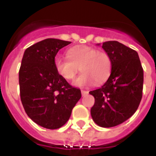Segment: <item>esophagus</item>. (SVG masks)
<instances>
[{
  "label": "esophagus",
  "mask_w": 156,
  "mask_h": 156,
  "mask_svg": "<svg viewBox=\"0 0 156 156\" xmlns=\"http://www.w3.org/2000/svg\"><path fill=\"white\" fill-rule=\"evenodd\" d=\"M81 93H82V95H83V96H85V95L88 94V91H86V90H82Z\"/></svg>",
  "instance_id": "1"
}]
</instances>
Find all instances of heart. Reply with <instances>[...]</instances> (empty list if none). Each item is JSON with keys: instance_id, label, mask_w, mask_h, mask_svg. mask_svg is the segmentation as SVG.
<instances>
[{"instance_id": "obj_1", "label": "heart", "mask_w": 156, "mask_h": 156, "mask_svg": "<svg viewBox=\"0 0 156 156\" xmlns=\"http://www.w3.org/2000/svg\"><path fill=\"white\" fill-rule=\"evenodd\" d=\"M67 58L56 57L55 69L66 80H73L79 70L82 73L75 80L74 84L83 87L92 83H105L110 76L112 60L105 51L87 46H78L68 49Z\"/></svg>"}]
</instances>
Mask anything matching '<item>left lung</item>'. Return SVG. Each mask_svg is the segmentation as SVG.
Segmentation results:
<instances>
[{
    "mask_svg": "<svg viewBox=\"0 0 156 156\" xmlns=\"http://www.w3.org/2000/svg\"><path fill=\"white\" fill-rule=\"evenodd\" d=\"M111 58V74L101 88L89 92L94 97L91 116L98 126L110 128L134 115L142 98L144 71L137 51L117 41L102 46Z\"/></svg>",
    "mask_w": 156,
    "mask_h": 156,
    "instance_id": "8db88e82",
    "label": "left lung"
}]
</instances>
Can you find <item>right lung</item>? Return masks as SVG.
Here are the masks:
<instances>
[{"instance_id":"add662e5","label":"right lung","mask_w":156,"mask_h":156,"mask_svg":"<svg viewBox=\"0 0 156 156\" xmlns=\"http://www.w3.org/2000/svg\"><path fill=\"white\" fill-rule=\"evenodd\" d=\"M71 41L48 38L26 49L19 70L20 95L28 117L41 127L56 129L64 125L81 98L58 74L54 59L58 51Z\"/></svg>"}]
</instances>
